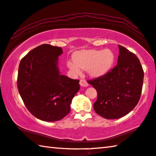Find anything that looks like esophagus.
<instances>
[{
  "mask_svg": "<svg viewBox=\"0 0 156 156\" xmlns=\"http://www.w3.org/2000/svg\"><path fill=\"white\" fill-rule=\"evenodd\" d=\"M80 85L82 86V87H87L89 84L87 83V81H86L85 79H81L80 81Z\"/></svg>",
  "mask_w": 156,
  "mask_h": 156,
  "instance_id": "1",
  "label": "esophagus"
}]
</instances>
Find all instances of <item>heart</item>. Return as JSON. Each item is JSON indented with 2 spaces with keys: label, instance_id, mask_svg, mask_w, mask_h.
<instances>
[{
  "label": "heart",
  "instance_id": "1",
  "mask_svg": "<svg viewBox=\"0 0 156 156\" xmlns=\"http://www.w3.org/2000/svg\"><path fill=\"white\" fill-rule=\"evenodd\" d=\"M114 54L110 50H83L73 55V62H68V66L76 74L80 69L89 70L92 76H100L110 70L114 62Z\"/></svg>",
  "mask_w": 156,
  "mask_h": 156
}]
</instances>
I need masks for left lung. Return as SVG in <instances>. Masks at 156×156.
<instances>
[{
  "instance_id": "left-lung-1",
  "label": "left lung",
  "mask_w": 156,
  "mask_h": 156,
  "mask_svg": "<svg viewBox=\"0 0 156 156\" xmlns=\"http://www.w3.org/2000/svg\"><path fill=\"white\" fill-rule=\"evenodd\" d=\"M118 47V64L89 80L97 92L94 110L106 119H117L129 113L138 104L142 90L144 73L140 61L127 49Z\"/></svg>"
}]
</instances>
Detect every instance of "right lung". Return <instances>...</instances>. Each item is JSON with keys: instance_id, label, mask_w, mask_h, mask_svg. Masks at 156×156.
I'll list each match as a JSON object with an SVG mask.
<instances>
[{"instance_id": "add662e5", "label": "right lung", "mask_w": 156, "mask_h": 156, "mask_svg": "<svg viewBox=\"0 0 156 156\" xmlns=\"http://www.w3.org/2000/svg\"><path fill=\"white\" fill-rule=\"evenodd\" d=\"M61 48L43 44L21 60L17 88L24 105L43 121H57L70 112V105L80 90L78 80L59 73L57 67Z\"/></svg>"}]
</instances>
